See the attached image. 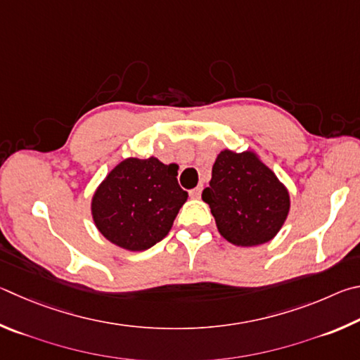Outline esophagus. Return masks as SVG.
<instances>
[{
    "instance_id": "1",
    "label": "esophagus",
    "mask_w": 360,
    "mask_h": 360,
    "mask_svg": "<svg viewBox=\"0 0 360 360\" xmlns=\"http://www.w3.org/2000/svg\"><path fill=\"white\" fill-rule=\"evenodd\" d=\"M200 193H202V186H198V188H194V190H191L190 191V196L193 198V199H199L200 198Z\"/></svg>"
}]
</instances>
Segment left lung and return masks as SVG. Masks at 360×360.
<instances>
[{"label": "left lung", "instance_id": "obj_1", "mask_svg": "<svg viewBox=\"0 0 360 360\" xmlns=\"http://www.w3.org/2000/svg\"><path fill=\"white\" fill-rule=\"evenodd\" d=\"M202 199L219 234L237 247L272 240L291 207L288 188L253 151H219Z\"/></svg>", "mask_w": 360, "mask_h": 360}]
</instances>
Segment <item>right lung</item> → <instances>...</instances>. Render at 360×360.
<instances>
[{
    "label": "right lung",
    "instance_id": "right-lung-1",
    "mask_svg": "<svg viewBox=\"0 0 360 360\" xmlns=\"http://www.w3.org/2000/svg\"><path fill=\"white\" fill-rule=\"evenodd\" d=\"M176 164L158 158H126L101 181L91 215L107 240L128 251H143L169 234L188 193L176 181Z\"/></svg>",
    "mask_w": 360,
    "mask_h": 360
}]
</instances>
